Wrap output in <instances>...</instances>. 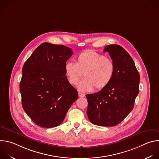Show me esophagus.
Here are the masks:
<instances>
[{
    "mask_svg": "<svg viewBox=\"0 0 159 159\" xmlns=\"http://www.w3.org/2000/svg\"><path fill=\"white\" fill-rule=\"evenodd\" d=\"M84 96H85V94H84L79 93V97H80V98H83V97H84Z\"/></svg>",
    "mask_w": 159,
    "mask_h": 159,
    "instance_id": "obj_1",
    "label": "esophagus"
}]
</instances>
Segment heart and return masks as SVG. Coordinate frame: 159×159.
Returning a JSON list of instances; mask_svg holds the SVG:
<instances>
[{
	"instance_id": "obj_1",
	"label": "heart",
	"mask_w": 159,
	"mask_h": 159,
	"mask_svg": "<svg viewBox=\"0 0 159 159\" xmlns=\"http://www.w3.org/2000/svg\"><path fill=\"white\" fill-rule=\"evenodd\" d=\"M115 73L113 60L93 50H87L80 53L76 63L68 61L65 65V74L72 85H77L83 74L84 79L78 85L81 92L104 89L112 80Z\"/></svg>"
}]
</instances>
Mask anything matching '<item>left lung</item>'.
Here are the masks:
<instances>
[{
	"label": "left lung",
	"instance_id": "obj_1",
	"mask_svg": "<svg viewBox=\"0 0 159 159\" xmlns=\"http://www.w3.org/2000/svg\"><path fill=\"white\" fill-rule=\"evenodd\" d=\"M115 64V73L111 82L99 92L87 94V115L93 124L113 126L120 123L134 107L139 93L140 74L133 60L118 44L106 46Z\"/></svg>",
	"mask_w": 159,
	"mask_h": 159
}]
</instances>
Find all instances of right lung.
<instances>
[{
    "mask_svg": "<svg viewBox=\"0 0 159 159\" xmlns=\"http://www.w3.org/2000/svg\"><path fill=\"white\" fill-rule=\"evenodd\" d=\"M72 50L62 44L43 43L22 67L20 82L22 106L38 126L60 125L78 98L77 90L65 74V65Z\"/></svg>",
    "mask_w": 159,
    "mask_h": 159,
    "instance_id": "obj_1",
    "label": "right lung"
}]
</instances>
